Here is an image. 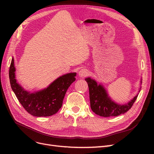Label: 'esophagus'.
I'll return each mask as SVG.
<instances>
[{"instance_id":"obj_1","label":"esophagus","mask_w":154,"mask_h":154,"mask_svg":"<svg viewBox=\"0 0 154 154\" xmlns=\"http://www.w3.org/2000/svg\"><path fill=\"white\" fill-rule=\"evenodd\" d=\"M88 70L85 69H81L80 71H79V76L81 78H83V77H85L88 75Z\"/></svg>"}]
</instances>
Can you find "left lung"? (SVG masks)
Returning a JSON list of instances; mask_svg holds the SVG:
<instances>
[{
	"label": "left lung",
	"instance_id": "8db88e82",
	"mask_svg": "<svg viewBox=\"0 0 154 154\" xmlns=\"http://www.w3.org/2000/svg\"><path fill=\"white\" fill-rule=\"evenodd\" d=\"M85 81L89 89L91 108L95 114L102 117L118 116L127 112L138 96L136 95L127 104L118 105L110 100L103 86L97 85L96 81L90 78H86Z\"/></svg>",
	"mask_w": 154,
	"mask_h": 154
}]
</instances>
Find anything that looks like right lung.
Returning a JSON list of instances; mask_svg holds the SVG:
<instances>
[{"label":"right lung","instance_id":"add662e5","mask_svg":"<svg viewBox=\"0 0 154 154\" xmlns=\"http://www.w3.org/2000/svg\"><path fill=\"white\" fill-rule=\"evenodd\" d=\"M15 72L13 58L9 70L12 90L27 112L36 117H46L57 113L61 109L68 88L76 80V73H69L57 79L47 88L30 93L17 82Z\"/></svg>","mask_w":154,"mask_h":154}]
</instances>
